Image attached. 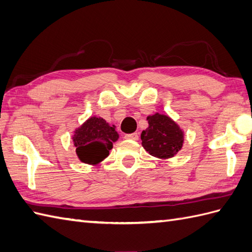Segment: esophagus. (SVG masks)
I'll use <instances>...</instances> for the list:
<instances>
[{"instance_id":"1","label":"esophagus","mask_w":252,"mask_h":252,"mask_svg":"<svg viewBox=\"0 0 252 252\" xmlns=\"http://www.w3.org/2000/svg\"><path fill=\"white\" fill-rule=\"evenodd\" d=\"M125 139L127 140H133V141H137L139 139V134L138 133H130V134H126Z\"/></svg>"}]
</instances>
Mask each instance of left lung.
<instances>
[{"label":"left lung","instance_id":"8db88e82","mask_svg":"<svg viewBox=\"0 0 252 252\" xmlns=\"http://www.w3.org/2000/svg\"><path fill=\"white\" fill-rule=\"evenodd\" d=\"M149 127L141 133L143 149L159 159H170L183 149L185 132L167 114L155 113L146 118Z\"/></svg>","mask_w":252,"mask_h":252}]
</instances>
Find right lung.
<instances>
[{
    "mask_svg": "<svg viewBox=\"0 0 252 252\" xmlns=\"http://www.w3.org/2000/svg\"><path fill=\"white\" fill-rule=\"evenodd\" d=\"M115 125H110L102 118L91 116L73 131L72 143L79 160L90 165L100 163L109 156L113 143L120 136Z\"/></svg>",
    "mask_w": 252,
    "mask_h": 252,
    "instance_id": "obj_1",
    "label": "right lung"
}]
</instances>
